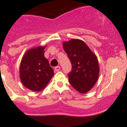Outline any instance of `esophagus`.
I'll return each instance as SVG.
<instances>
[{"label":"esophagus","mask_w":127,"mask_h":127,"mask_svg":"<svg viewBox=\"0 0 127 127\" xmlns=\"http://www.w3.org/2000/svg\"><path fill=\"white\" fill-rule=\"evenodd\" d=\"M55 70L56 71H60V66H56V67H55Z\"/></svg>","instance_id":"obj_1"}]
</instances>
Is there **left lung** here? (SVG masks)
I'll return each mask as SVG.
<instances>
[{
	"instance_id": "8db88e82",
	"label": "left lung",
	"mask_w": 127,
	"mask_h": 127,
	"mask_svg": "<svg viewBox=\"0 0 127 127\" xmlns=\"http://www.w3.org/2000/svg\"><path fill=\"white\" fill-rule=\"evenodd\" d=\"M63 48L72 64L69 82L79 93H87L93 88L99 75L96 56L84 41L79 39L64 42Z\"/></svg>"
}]
</instances>
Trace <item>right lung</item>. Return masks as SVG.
<instances>
[{
    "instance_id": "right-lung-1",
    "label": "right lung",
    "mask_w": 127,
    "mask_h": 127,
    "mask_svg": "<svg viewBox=\"0 0 127 127\" xmlns=\"http://www.w3.org/2000/svg\"><path fill=\"white\" fill-rule=\"evenodd\" d=\"M45 47L32 48L23 57L20 68V79L24 86L39 92L47 85L54 72L44 56Z\"/></svg>"
}]
</instances>
